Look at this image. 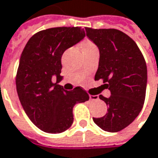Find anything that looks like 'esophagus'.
<instances>
[{"label": "esophagus", "mask_w": 158, "mask_h": 158, "mask_svg": "<svg viewBox=\"0 0 158 158\" xmlns=\"http://www.w3.org/2000/svg\"><path fill=\"white\" fill-rule=\"evenodd\" d=\"M89 99L92 101H96L98 99V97L97 95H89Z\"/></svg>", "instance_id": "1"}]
</instances>
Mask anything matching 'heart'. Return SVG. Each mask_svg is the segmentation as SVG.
<instances>
[{
	"instance_id": "obj_1",
	"label": "heart",
	"mask_w": 158,
	"mask_h": 158,
	"mask_svg": "<svg viewBox=\"0 0 158 158\" xmlns=\"http://www.w3.org/2000/svg\"><path fill=\"white\" fill-rule=\"evenodd\" d=\"M82 49L83 52H89V51H92V50H98L96 45H95L92 41H90V40H85L82 43Z\"/></svg>"
}]
</instances>
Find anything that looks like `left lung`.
Returning <instances> with one entry per match:
<instances>
[{
	"mask_svg": "<svg viewBox=\"0 0 158 158\" xmlns=\"http://www.w3.org/2000/svg\"><path fill=\"white\" fill-rule=\"evenodd\" d=\"M86 36L99 49L95 81L103 80L110 98L99 95L107 112L93 121L103 130L118 132L130 125L143 109L147 87V66L136 43L116 29L85 27Z\"/></svg>",
	"mask_w": 158,
	"mask_h": 158,
	"instance_id": "1",
	"label": "left lung"
}]
</instances>
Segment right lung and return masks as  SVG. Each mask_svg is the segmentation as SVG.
I'll use <instances>...</instances> for the list:
<instances>
[{
  "label": "right lung",
  "instance_id": "1",
  "mask_svg": "<svg viewBox=\"0 0 158 158\" xmlns=\"http://www.w3.org/2000/svg\"><path fill=\"white\" fill-rule=\"evenodd\" d=\"M85 36L81 27H55L40 31L29 40L22 52L15 76L19 100L37 127L50 134L68 130L73 123V107L88 101L82 87L65 90L58 82L62 79L61 56ZM56 76V82H52Z\"/></svg>",
  "mask_w": 158,
  "mask_h": 158
}]
</instances>
